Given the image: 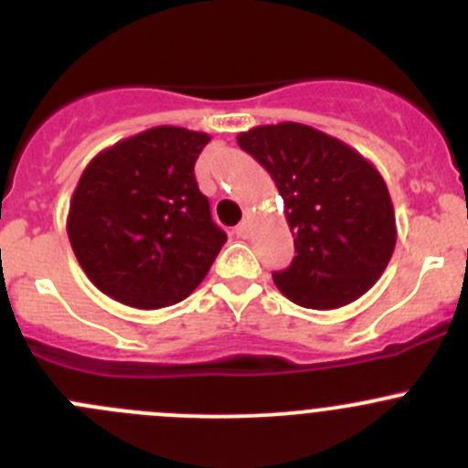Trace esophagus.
Wrapping results in <instances>:
<instances>
[{
	"label": "esophagus",
	"mask_w": 468,
	"mask_h": 468,
	"mask_svg": "<svg viewBox=\"0 0 468 468\" xmlns=\"http://www.w3.org/2000/svg\"><path fill=\"white\" fill-rule=\"evenodd\" d=\"M235 235H238V238H247V235H249V224H247V221H242V224L235 226Z\"/></svg>",
	"instance_id": "1"
}]
</instances>
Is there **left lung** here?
Returning a JSON list of instances; mask_svg holds the SVG:
<instances>
[{
	"label": "left lung",
	"mask_w": 468,
	"mask_h": 468,
	"mask_svg": "<svg viewBox=\"0 0 468 468\" xmlns=\"http://www.w3.org/2000/svg\"><path fill=\"white\" fill-rule=\"evenodd\" d=\"M276 183L294 235V261L273 271L296 305L333 310L360 299L396 247L389 190L378 169L342 140L282 122L238 135Z\"/></svg>",
	"instance_id": "1"
}]
</instances>
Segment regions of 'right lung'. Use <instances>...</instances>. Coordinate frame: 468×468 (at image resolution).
<instances>
[{"mask_svg":"<svg viewBox=\"0 0 468 468\" xmlns=\"http://www.w3.org/2000/svg\"><path fill=\"white\" fill-rule=\"evenodd\" d=\"M206 133L155 126L94 155L69 201L68 238L86 276L131 308L197 290L224 247L195 163Z\"/></svg>","mask_w":468,"mask_h":468,"instance_id":"right-lung-1","label":"right lung"}]
</instances>
